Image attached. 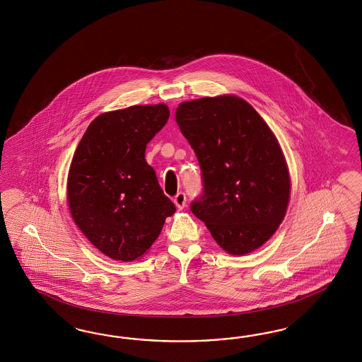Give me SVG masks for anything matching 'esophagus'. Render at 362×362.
Returning a JSON list of instances; mask_svg holds the SVG:
<instances>
[{
    "label": "esophagus",
    "instance_id": "1",
    "mask_svg": "<svg viewBox=\"0 0 362 362\" xmlns=\"http://www.w3.org/2000/svg\"><path fill=\"white\" fill-rule=\"evenodd\" d=\"M187 197L185 192H177V195L174 197V203H175L176 209H183L186 207Z\"/></svg>",
    "mask_w": 362,
    "mask_h": 362
}]
</instances>
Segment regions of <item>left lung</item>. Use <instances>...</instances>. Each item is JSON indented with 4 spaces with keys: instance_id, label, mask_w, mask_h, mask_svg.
I'll return each instance as SVG.
<instances>
[{
    "instance_id": "8db88e82",
    "label": "left lung",
    "mask_w": 362,
    "mask_h": 362,
    "mask_svg": "<svg viewBox=\"0 0 362 362\" xmlns=\"http://www.w3.org/2000/svg\"><path fill=\"white\" fill-rule=\"evenodd\" d=\"M175 119L202 168L191 211L230 255L262 247L284 219L291 179L274 132L235 95L179 105Z\"/></svg>"
}]
</instances>
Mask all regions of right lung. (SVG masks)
Returning a JSON list of instances; mask_svg holds the SVG:
<instances>
[{"label": "right lung", "instance_id": "right-lung-1", "mask_svg": "<svg viewBox=\"0 0 362 362\" xmlns=\"http://www.w3.org/2000/svg\"><path fill=\"white\" fill-rule=\"evenodd\" d=\"M168 107L132 106L90 123L73 156L67 203L78 228L114 260L132 262L153 245L175 214L144 153L165 127Z\"/></svg>", "mask_w": 362, "mask_h": 362}]
</instances>
